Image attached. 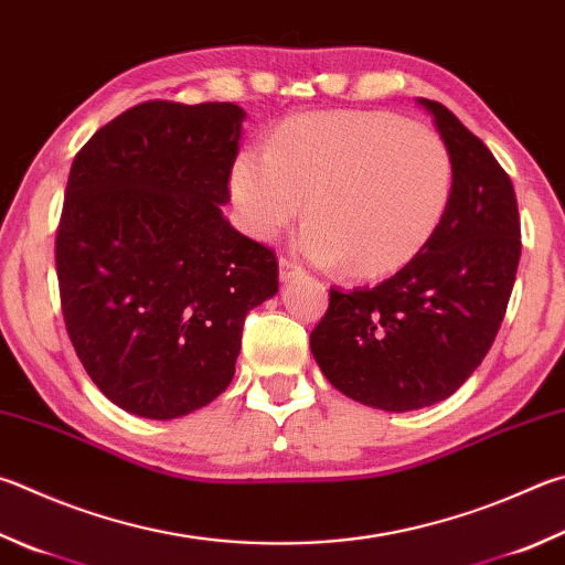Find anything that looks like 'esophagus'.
<instances>
[{
    "instance_id": "34e87169",
    "label": "esophagus",
    "mask_w": 565,
    "mask_h": 565,
    "mask_svg": "<svg viewBox=\"0 0 565 565\" xmlns=\"http://www.w3.org/2000/svg\"><path fill=\"white\" fill-rule=\"evenodd\" d=\"M299 274H303V269L299 264H294L291 259H279V279L281 281H289V279H294V276H299Z\"/></svg>"
}]
</instances>
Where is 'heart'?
<instances>
[{"label":"heart","instance_id":"obj_1","mask_svg":"<svg viewBox=\"0 0 565 565\" xmlns=\"http://www.w3.org/2000/svg\"><path fill=\"white\" fill-rule=\"evenodd\" d=\"M230 192L242 227L266 242L306 200L301 254L377 279L433 239L452 198V160L435 132L393 113H303L274 132L269 152H237Z\"/></svg>","mask_w":565,"mask_h":565}]
</instances>
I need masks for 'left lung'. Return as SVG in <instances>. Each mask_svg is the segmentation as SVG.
<instances>
[{
  "mask_svg": "<svg viewBox=\"0 0 565 565\" xmlns=\"http://www.w3.org/2000/svg\"><path fill=\"white\" fill-rule=\"evenodd\" d=\"M452 198L433 239L383 284L331 289L311 353L355 403L407 413L443 403L477 371L504 321L521 256L514 184L475 132L437 100Z\"/></svg>",
  "mask_w": 565,
  "mask_h": 565,
  "instance_id": "left-lung-1",
  "label": "left lung"
}]
</instances>
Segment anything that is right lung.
<instances>
[{
	"instance_id": "1",
	"label": "right lung",
	"mask_w": 565,
	"mask_h": 565,
	"mask_svg": "<svg viewBox=\"0 0 565 565\" xmlns=\"http://www.w3.org/2000/svg\"><path fill=\"white\" fill-rule=\"evenodd\" d=\"M244 118L234 104L148 100L71 166L61 309L90 381L130 415L175 419L222 395L244 318L279 291L274 252L222 214Z\"/></svg>"
}]
</instances>
